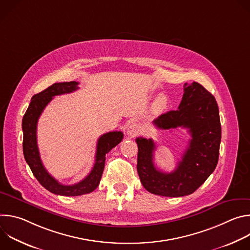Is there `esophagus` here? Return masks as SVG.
I'll return each mask as SVG.
<instances>
[{"instance_id": "obj_1", "label": "esophagus", "mask_w": 250, "mask_h": 250, "mask_svg": "<svg viewBox=\"0 0 250 250\" xmlns=\"http://www.w3.org/2000/svg\"><path fill=\"white\" fill-rule=\"evenodd\" d=\"M140 126L136 124H131L128 127H127V135L129 137H135L140 133Z\"/></svg>"}]
</instances>
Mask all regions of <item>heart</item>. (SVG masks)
<instances>
[{"instance_id": "obj_1", "label": "heart", "mask_w": 250, "mask_h": 250, "mask_svg": "<svg viewBox=\"0 0 250 250\" xmlns=\"http://www.w3.org/2000/svg\"><path fill=\"white\" fill-rule=\"evenodd\" d=\"M166 105H167V100H166L165 97H162V96H161V97L157 98V100H156V102H155V108H156L157 110L161 111V110H163V109L166 108Z\"/></svg>"}]
</instances>
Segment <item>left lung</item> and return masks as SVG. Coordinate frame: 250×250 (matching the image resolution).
Returning a JSON list of instances; mask_svg holds the SVG:
<instances>
[{
    "label": "left lung",
    "mask_w": 250,
    "mask_h": 250,
    "mask_svg": "<svg viewBox=\"0 0 250 250\" xmlns=\"http://www.w3.org/2000/svg\"><path fill=\"white\" fill-rule=\"evenodd\" d=\"M153 125L160 129L188 128L192 138L182 160L170 173L160 171L153 163L154 141L136 138L137 173L141 184L148 192L164 197L194 193L216 169L219 160L222 127L215 97L197 82L185 83L178 110L159 116Z\"/></svg>",
    "instance_id": "1"
}]
</instances>
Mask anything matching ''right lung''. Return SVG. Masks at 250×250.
Listing matches in <instances>:
<instances>
[{"mask_svg": "<svg viewBox=\"0 0 250 250\" xmlns=\"http://www.w3.org/2000/svg\"><path fill=\"white\" fill-rule=\"evenodd\" d=\"M78 82L55 83L31 98L28 108L22 118V150L26 163L38 181L49 192L61 196H80L93 192L101 181L104 167L105 154L118 146L124 138L122 131L106 132L100 136L97 144L96 160L89 175L74 185H62L47 172L41 159L37 139L39 119L47 104L54 96L72 93L79 89Z\"/></svg>", "mask_w": 250, "mask_h": 250, "instance_id": "right-lung-1", "label": "right lung"}]
</instances>
